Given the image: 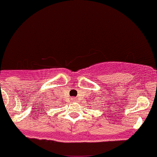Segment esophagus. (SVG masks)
I'll list each match as a JSON object with an SVG mask.
<instances>
[{
  "label": "esophagus",
  "mask_w": 157,
  "mask_h": 157,
  "mask_svg": "<svg viewBox=\"0 0 157 157\" xmlns=\"http://www.w3.org/2000/svg\"><path fill=\"white\" fill-rule=\"evenodd\" d=\"M72 101H75V98H72Z\"/></svg>",
  "instance_id": "1"
}]
</instances>
